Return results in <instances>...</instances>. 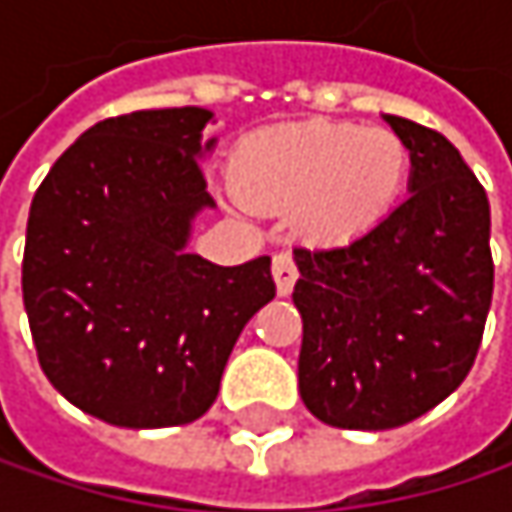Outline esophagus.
<instances>
[{
    "label": "esophagus",
    "instance_id": "obj_1",
    "mask_svg": "<svg viewBox=\"0 0 512 512\" xmlns=\"http://www.w3.org/2000/svg\"><path fill=\"white\" fill-rule=\"evenodd\" d=\"M272 278H275L278 296H290V290H293V284L299 278V269H296V260L287 252H278L272 257Z\"/></svg>",
    "mask_w": 512,
    "mask_h": 512
}]
</instances>
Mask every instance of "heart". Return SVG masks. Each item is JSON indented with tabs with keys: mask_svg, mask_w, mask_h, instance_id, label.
Masks as SVG:
<instances>
[{
	"mask_svg": "<svg viewBox=\"0 0 512 512\" xmlns=\"http://www.w3.org/2000/svg\"><path fill=\"white\" fill-rule=\"evenodd\" d=\"M409 168V145L394 130L317 118L246 136L231 186L252 210L290 213L308 240L350 243L394 213Z\"/></svg>",
	"mask_w": 512,
	"mask_h": 512,
	"instance_id": "heart-1",
	"label": "heart"
}]
</instances>
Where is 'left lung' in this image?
Returning a JSON list of instances; mask_svg holds the SVG:
<instances>
[{
	"instance_id": "1",
	"label": "left lung",
	"mask_w": 512,
	"mask_h": 512,
	"mask_svg": "<svg viewBox=\"0 0 512 512\" xmlns=\"http://www.w3.org/2000/svg\"><path fill=\"white\" fill-rule=\"evenodd\" d=\"M382 118L409 145V198L347 246L293 249L299 394L341 430L403 427L454 394L492 305L483 186L442 133Z\"/></svg>"
}]
</instances>
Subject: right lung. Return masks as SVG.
I'll return each instance as SVG.
<instances>
[{
  "mask_svg": "<svg viewBox=\"0 0 512 512\" xmlns=\"http://www.w3.org/2000/svg\"><path fill=\"white\" fill-rule=\"evenodd\" d=\"M213 112L145 109L85 130L32 198L23 305L38 361L76 409L130 430L201 418L246 323L275 296L269 257L186 252L216 207L201 174Z\"/></svg>",
  "mask_w": 512,
  "mask_h": 512,
  "instance_id": "right-lung-1",
  "label": "right lung"
}]
</instances>
